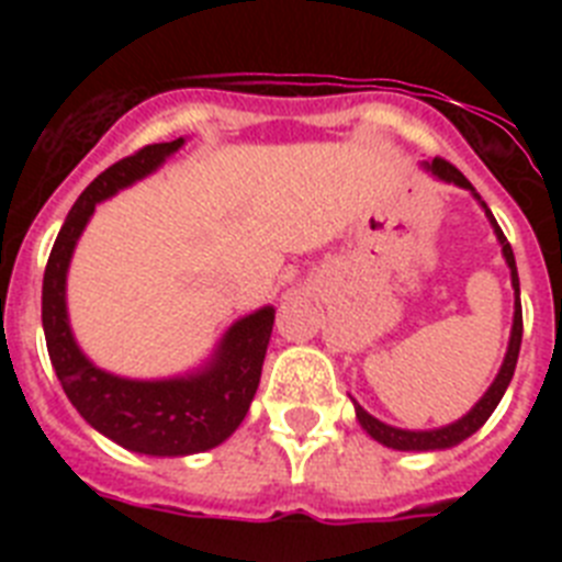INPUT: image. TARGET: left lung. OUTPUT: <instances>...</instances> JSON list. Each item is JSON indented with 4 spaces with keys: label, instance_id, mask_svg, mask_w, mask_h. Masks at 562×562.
Masks as SVG:
<instances>
[{
    "label": "left lung",
    "instance_id": "1",
    "mask_svg": "<svg viewBox=\"0 0 562 562\" xmlns=\"http://www.w3.org/2000/svg\"><path fill=\"white\" fill-rule=\"evenodd\" d=\"M428 168L436 173V177H439V180L456 182V186L470 188V191L475 193V188L470 186V180H467L464 173H461L459 168L453 166V162L445 160V157H436L434 162H428ZM475 196H479V193H475ZM479 200H481V196H479ZM481 205H484L486 216H490V222H493V227H495V236H498L501 247H504L506 265H509V270H513L515 295H518V301H515L513 337H509V349H506L504 366H501L498 376H495V382L490 385V391H486V394L479 400V405H475V408L470 411L467 416H461L459 422H453V425H448V428H439V430H400V428H391V425H382L380 419H374L371 414H366V411H362L360 405L355 402L357 419H360V425L366 428V434H369L371 439L380 441V445H385V448H394V450H445V448H453V445L464 441L467 436H473L475 430H479L481 425L490 419V414L498 408L501 396H504L506 385H509V380H513V374H515V362H518V351H520V337H524V312H520L518 267H515L513 247H509V241H506L504 231L498 227V222H495V216L490 213L486 202H481Z\"/></svg>",
    "mask_w": 562,
    "mask_h": 562
}]
</instances>
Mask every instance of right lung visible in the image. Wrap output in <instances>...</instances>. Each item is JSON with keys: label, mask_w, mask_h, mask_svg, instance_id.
<instances>
[{"label": "right lung", "mask_w": 562, "mask_h": 562, "mask_svg": "<svg viewBox=\"0 0 562 562\" xmlns=\"http://www.w3.org/2000/svg\"><path fill=\"white\" fill-rule=\"evenodd\" d=\"M180 146L182 137L143 146L140 151L128 154L89 182L58 231L42 286L44 337L64 394L106 439L146 456L202 453L222 445L241 425L261 380L267 342L276 321L270 306L241 317L236 326H231L211 366L202 374L182 380H121L95 369L78 351L69 335L64 304V281L72 247L98 202L112 196L117 188L132 186L134 180L151 173Z\"/></svg>", "instance_id": "add662e5"}]
</instances>
